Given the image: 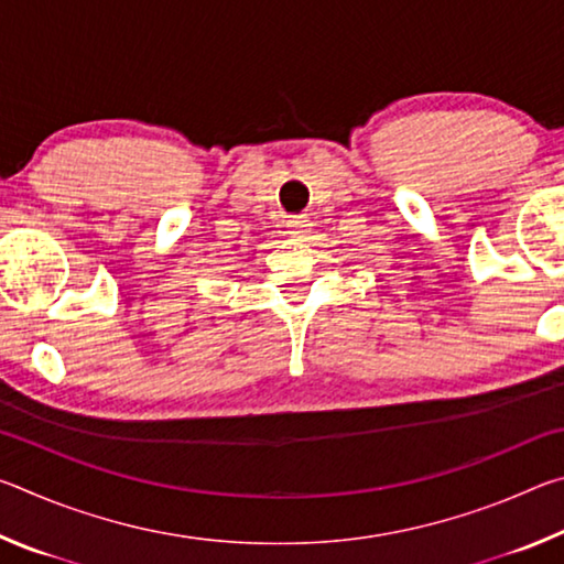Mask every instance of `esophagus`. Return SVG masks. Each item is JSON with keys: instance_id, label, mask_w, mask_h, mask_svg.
Segmentation results:
<instances>
[{"instance_id": "esophagus-1", "label": "esophagus", "mask_w": 564, "mask_h": 564, "mask_svg": "<svg viewBox=\"0 0 564 564\" xmlns=\"http://www.w3.org/2000/svg\"><path fill=\"white\" fill-rule=\"evenodd\" d=\"M285 226H289V231L293 236H303L311 228V221L305 216H293V218H289V221H285Z\"/></svg>"}]
</instances>
